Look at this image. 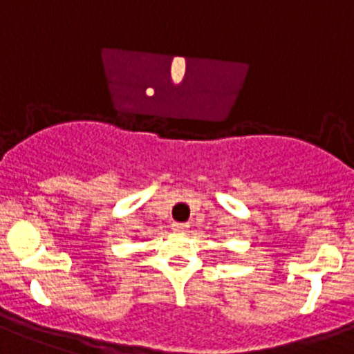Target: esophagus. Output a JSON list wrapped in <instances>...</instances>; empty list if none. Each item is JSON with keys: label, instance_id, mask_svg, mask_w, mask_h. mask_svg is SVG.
Instances as JSON below:
<instances>
[{"label": "esophagus", "instance_id": "34e87169", "mask_svg": "<svg viewBox=\"0 0 354 354\" xmlns=\"http://www.w3.org/2000/svg\"><path fill=\"white\" fill-rule=\"evenodd\" d=\"M188 223H173V230H176V232H187L188 230Z\"/></svg>", "mask_w": 354, "mask_h": 354}]
</instances>
